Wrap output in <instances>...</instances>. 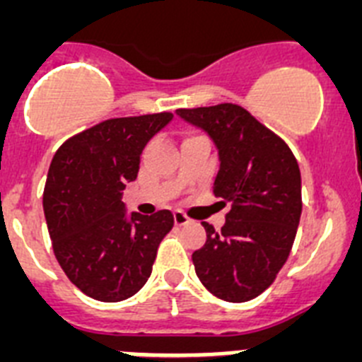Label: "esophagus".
Listing matches in <instances>:
<instances>
[{
    "label": "esophagus",
    "mask_w": 362,
    "mask_h": 362,
    "mask_svg": "<svg viewBox=\"0 0 362 362\" xmlns=\"http://www.w3.org/2000/svg\"><path fill=\"white\" fill-rule=\"evenodd\" d=\"M188 221H190V219H188L187 214H183L181 210H175V212H174V223H175V225L183 226V225H187Z\"/></svg>",
    "instance_id": "1"
}]
</instances>
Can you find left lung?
Masks as SVG:
<instances>
[{
	"mask_svg": "<svg viewBox=\"0 0 362 362\" xmlns=\"http://www.w3.org/2000/svg\"><path fill=\"white\" fill-rule=\"evenodd\" d=\"M179 117L212 137L219 152L214 194L230 203L221 232L201 223L206 243L192 254L203 286L228 303H245L276 281L299 226L300 172L277 134L239 105L177 108Z\"/></svg>",
	"mask_w": 362,
	"mask_h": 362,
	"instance_id": "obj_1",
	"label": "left lung"
}]
</instances>
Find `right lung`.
<instances>
[{
    "mask_svg": "<svg viewBox=\"0 0 362 362\" xmlns=\"http://www.w3.org/2000/svg\"><path fill=\"white\" fill-rule=\"evenodd\" d=\"M170 119V112H159L101 121L54 153L43 192L54 255L92 299L117 303L139 292L174 226L170 210L129 217L121 201L145 145Z\"/></svg>",
    "mask_w": 362,
    "mask_h": 362,
    "instance_id": "add662e5",
    "label": "right lung"
}]
</instances>
